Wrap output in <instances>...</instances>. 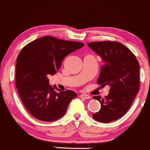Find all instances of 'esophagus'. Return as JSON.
Masks as SVG:
<instances>
[{
  "mask_svg": "<svg viewBox=\"0 0 150 150\" xmlns=\"http://www.w3.org/2000/svg\"><path fill=\"white\" fill-rule=\"evenodd\" d=\"M80 98H83V99H88V98H90L91 97L89 96L88 95H87V94H81Z\"/></svg>",
  "mask_w": 150,
  "mask_h": 150,
  "instance_id": "34e87169",
  "label": "esophagus"
}]
</instances>
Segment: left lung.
Returning a JSON list of instances; mask_svg holds the SVG:
<instances>
[{"label": "left lung", "mask_w": 150, "mask_h": 150, "mask_svg": "<svg viewBox=\"0 0 150 150\" xmlns=\"http://www.w3.org/2000/svg\"><path fill=\"white\" fill-rule=\"evenodd\" d=\"M88 46L103 62L97 82L110 86L108 95L93 98L101 104L92 117L100 122H110L123 116L132 105L139 88V62L125 45L113 41L93 42Z\"/></svg>", "instance_id": "left-lung-1"}]
</instances>
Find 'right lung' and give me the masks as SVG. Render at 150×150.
Listing matches in <instances>:
<instances>
[{"label":"right lung","mask_w":150,"mask_h":150,"mask_svg":"<svg viewBox=\"0 0 150 150\" xmlns=\"http://www.w3.org/2000/svg\"><path fill=\"white\" fill-rule=\"evenodd\" d=\"M78 42L45 36L22 49L16 62V85L25 108L38 120L51 122L66 113L74 91H54L48 76L59 69L64 58L83 47Z\"/></svg>","instance_id":"1"}]
</instances>
